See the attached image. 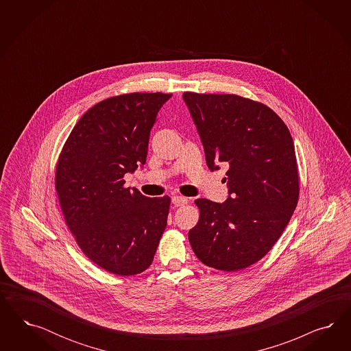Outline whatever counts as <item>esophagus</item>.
<instances>
[{
	"instance_id": "obj_1",
	"label": "esophagus",
	"mask_w": 351,
	"mask_h": 351,
	"mask_svg": "<svg viewBox=\"0 0 351 351\" xmlns=\"http://www.w3.org/2000/svg\"><path fill=\"white\" fill-rule=\"evenodd\" d=\"M186 203H188V198H185V197H181V195H175V197H172V204H173L175 207L184 206V204H186Z\"/></svg>"
}]
</instances>
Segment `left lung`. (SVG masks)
Instances as JSON below:
<instances>
[{"mask_svg":"<svg viewBox=\"0 0 351 351\" xmlns=\"http://www.w3.org/2000/svg\"><path fill=\"white\" fill-rule=\"evenodd\" d=\"M210 170L228 166L229 197L199 198L189 230L199 261L223 271L254 265L271 250L298 202V160L286 123L269 106L235 94L184 93Z\"/></svg>","mask_w":351,"mask_h":351,"instance_id":"left-lung-1","label":"left lung"}]
</instances>
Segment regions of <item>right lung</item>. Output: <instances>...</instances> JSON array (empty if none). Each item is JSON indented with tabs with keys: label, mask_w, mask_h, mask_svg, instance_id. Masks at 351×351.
<instances>
[{
	"label": "right lung",
	"mask_w": 351,
	"mask_h": 351,
	"mask_svg": "<svg viewBox=\"0 0 351 351\" xmlns=\"http://www.w3.org/2000/svg\"><path fill=\"white\" fill-rule=\"evenodd\" d=\"M170 97L131 93L97 103L77 122L56 163L66 226L82 252L116 276L147 270L167 225L170 197H145L123 178L145 165L150 130Z\"/></svg>",
	"instance_id": "right-lung-1"
}]
</instances>
